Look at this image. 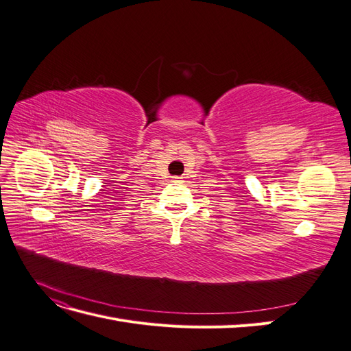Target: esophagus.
Instances as JSON below:
<instances>
[{
  "instance_id": "34e87169",
  "label": "esophagus",
  "mask_w": 351,
  "mask_h": 351,
  "mask_svg": "<svg viewBox=\"0 0 351 351\" xmlns=\"http://www.w3.org/2000/svg\"><path fill=\"white\" fill-rule=\"evenodd\" d=\"M174 182H182V177H174Z\"/></svg>"
}]
</instances>
